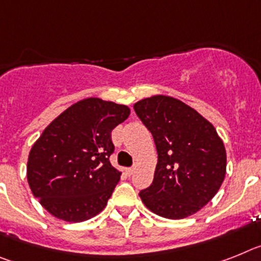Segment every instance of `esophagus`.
Listing matches in <instances>:
<instances>
[{
	"instance_id": "esophagus-1",
	"label": "esophagus",
	"mask_w": 261,
	"mask_h": 261,
	"mask_svg": "<svg viewBox=\"0 0 261 261\" xmlns=\"http://www.w3.org/2000/svg\"><path fill=\"white\" fill-rule=\"evenodd\" d=\"M135 172V167H131V168H127V173L133 174Z\"/></svg>"
}]
</instances>
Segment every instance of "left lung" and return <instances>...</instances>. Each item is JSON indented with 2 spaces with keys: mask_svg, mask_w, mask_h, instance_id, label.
Segmentation results:
<instances>
[{
  "mask_svg": "<svg viewBox=\"0 0 261 261\" xmlns=\"http://www.w3.org/2000/svg\"><path fill=\"white\" fill-rule=\"evenodd\" d=\"M158 149L152 184L139 193L144 205L168 219L194 214L225 180L226 149L214 126L182 101L152 96L134 105Z\"/></svg>",
  "mask_w": 261,
  "mask_h": 261,
  "instance_id": "obj_1",
  "label": "left lung"
}]
</instances>
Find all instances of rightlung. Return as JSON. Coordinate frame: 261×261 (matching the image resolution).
Segmentation results:
<instances>
[{"label": "right lung", "mask_w": 261, "mask_h": 261, "mask_svg": "<svg viewBox=\"0 0 261 261\" xmlns=\"http://www.w3.org/2000/svg\"><path fill=\"white\" fill-rule=\"evenodd\" d=\"M130 115L126 105L85 98L44 128L29 153L27 181L54 217L83 222L105 209L121 178L110 164L112 131Z\"/></svg>", "instance_id": "1"}]
</instances>
